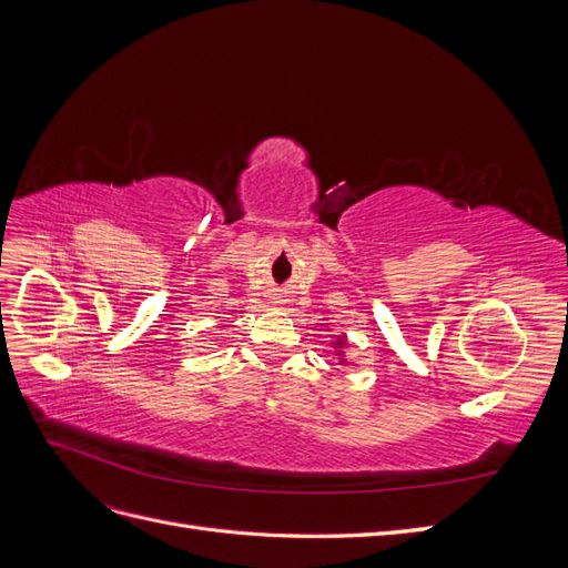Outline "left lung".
Listing matches in <instances>:
<instances>
[{
	"label": "left lung",
	"instance_id": "1",
	"mask_svg": "<svg viewBox=\"0 0 568 568\" xmlns=\"http://www.w3.org/2000/svg\"><path fill=\"white\" fill-rule=\"evenodd\" d=\"M341 343H343V338H338V343H336V348H341Z\"/></svg>",
	"mask_w": 568,
	"mask_h": 568
}]
</instances>
